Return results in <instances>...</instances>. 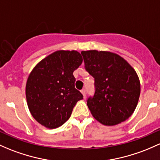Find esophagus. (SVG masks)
I'll list each match as a JSON object with an SVG mask.
<instances>
[{
  "label": "esophagus",
  "mask_w": 160,
  "mask_h": 160,
  "mask_svg": "<svg viewBox=\"0 0 160 160\" xmlns=\"http://www.w3.org/2000/svg\"><path fill=\"white\" fill-rule=\"evenodd\" d=\"M81 93L83 94V97H86V96H87V91H86V90L85 89H83V90H81Z\"/></svg>",
  "instance_id": "esophagus-1"
}]
</instances>
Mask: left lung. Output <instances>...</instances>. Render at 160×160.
I'll list each match as a JSON object with an SVG mask.
<instances>
[{
  "instance_id": "left-lung-1",
  "label": "left lung",
  "mask_w": 160,
  "mask_h": 160,
  "mask_svg": "<svg viewBox=\"0 0 160 160\" xmlns=\"http://www.w3.org/2000/svg\"><path fill=\"white\" fill-rule=\"evenodd\" d=\"M86 70L94 78L95 93L87 99L94 118L106 126L123 122L137 107L140 83L130 65L116 53L82 51Z\"/></svg>"
}]
</instances>
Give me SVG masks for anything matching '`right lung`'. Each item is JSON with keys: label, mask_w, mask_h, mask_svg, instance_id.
Segmentation results:
<instances>
[{"label": "right lung", "mask_w": 160, "mask_h": 160, "mask_svg": "<svg viewBox=\"0 0 160 160\" xmlns=\"http://www.w3.org/2000/svg\"><path fill=\"white\" fill-rule=\"evenodd\" d=\"M83 58L76 50H58L33 69L26 84L28 108L33 118L47 128L55 129L70 117L83 95L75 88L73 71Z\"/></svg>", "instance_id": "1"}]
</instances>
